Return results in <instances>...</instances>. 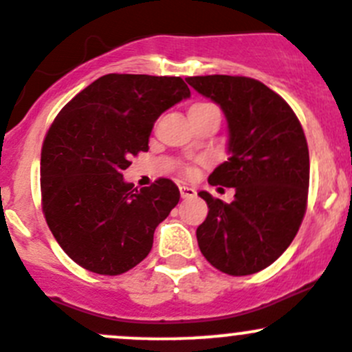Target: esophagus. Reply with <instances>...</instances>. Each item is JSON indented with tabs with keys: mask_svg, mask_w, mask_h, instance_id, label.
Wrapping results in <instances>:
<instances>
[{
	"mask_svg": "<svg viewBox=\"0 0 352 352\" xmlns=\"http://www.w3.org/2000/svg\"><path fill=\"white\" fill-rule=\"evenodd\" d=\"M179 193H181V198H193L195 195H197V190H195L193 186L183 184V186H179Z\"/></svg>",
	"mask_w": 352,
	"mask_h": 352,
	"instance_id": "esophagus-1",
	"label": "esophagus"
}]
</instances>
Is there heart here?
I'll list each match as a JSON object with an SVG mask.
<instances>
[{
  "label": "heart",
  "instance_id": "obj_1",
  "mask_svg": "<svg viewBox=\"0 0 352 352\" xmlns=\"http://www.w3.org/2000/svg\"><path fill=\"white\" fill-rule=\"evenodd\" d=\"M207 107H214L212 104H205V102H198V104H193V106L190 107V113H193V111H201V109H207ZM188 175H193V169L188 168L186 169Z\"/></svg>",
  "mask_w": 352,
  "mask_h": 352
}]
</instances>
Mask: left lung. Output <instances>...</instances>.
I'll use <instances>...</instances> for the list:
<instances>
[{"instance_id": "1", "label": "left lung", "mask_w": 352, "mask_h": 352, "mask_svg": "<svg viewBox=\"0 0 352 352\" xmlns=\"http://www.w3.org/2000/svg\"><path fill=\"white\" fill-rule=\"evenodd\" d=\"M186 82L221 106L228 120L229 159L208 183L236 191L231 204L198 193L208 205L197 229L200 252L229 276L260 272L293 243L306 212L309 154L301 123L258 80L207 75Z\"/></svg>"}]
</instances>
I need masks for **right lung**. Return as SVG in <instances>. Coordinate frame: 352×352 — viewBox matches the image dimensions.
<instances>
[{
	"label": "right lung",
	"instance_id": "1",
	"mask_svg": "<svg viewBox=\"0 0 352 352\" xmlns=\"http://www.w3.org/2000/svg\"><path fill=\"white\" fill-rule=\"evenodd\" d=\"M188 97L179 76L109 73L59 111L41 152L43 210L80 267L120 276L148 255L179 190L166 177L137 190L123 171L148 151L157 118Z\"/></svg>",
	"mask_w": 352,
	"mask_h": 352
}]
</instances>
